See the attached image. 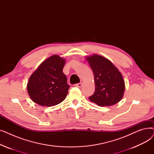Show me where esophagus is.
<instances>
[{
  "instance_id": "obj_1",
  "label": "esophagus",
  "mask_w": 154,
  "mask_h": 154,
  "mask_svg": "<svg viewBox=\"0 0 154 154\" xmlns=\"http://www.w3.org/2000/svg\"><path fill=\"white\" fill-rule=\"evenodd\" d=\"M82 85V83H78V84H76L74 85L75 87H81Z\"/></svg>"
}]
</instances>
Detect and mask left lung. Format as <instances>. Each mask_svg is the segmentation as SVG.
Listing matches in <instances>:
<instances>
[{
  "instance_id": "1",
  "label": "left lung",
  "mask_w": 154,
  "mask_h": 154,
  "mask_svg": "<svg viewBox=\"0 0 154 154\" xmlns=\"http://www.w3.org/2000/svg\"><path fill=\"white\" fill-rule=\"evenodd\" d=\"M94 75L95 89L89 100L100 107L111 106L122 99L125 83L121 73L109 60L99 55L87 57Z\"/></svg>"
}]
</instances>
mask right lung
<instances>
[{"instance_id":"right-lung-1","label":"right lung","mask_w":154,"mask_h":154,"mask_svg":"<svg viewBox=\"0 0 154 154\" xmlns=\"http://www.w3.org/2000/svg\"><path fill=\"white\" fill-rule=\"evenodd\" d=\"M65 62L59 55H52L40 64L30 77L27 91L35 103L51 107L66 99L70 85L62 72Z\"/></svg>"}]
</instances>
